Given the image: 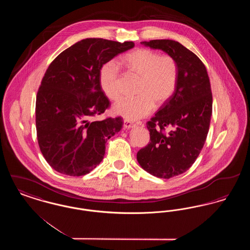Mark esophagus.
Returning a JSON list of instances; mask_svg holds the SVG:
<instances>
[{
  "mask_svg": "<svg viewBox=\"0 0 250 250\" xmlns=\"http://www.w3.org/2000/svg\"><path fill=\"white\" fill-rule=\"evenodd\" d=\"M133 127H135V125H133L131 122H128V121H125L124 122V128L130 129V128H133Z\"/></svg>",
  "mask_w": 250,
  "mask_h": 250,
  "instance_id": "obj_1",
  "label": "esophagus"
}]
</instances>
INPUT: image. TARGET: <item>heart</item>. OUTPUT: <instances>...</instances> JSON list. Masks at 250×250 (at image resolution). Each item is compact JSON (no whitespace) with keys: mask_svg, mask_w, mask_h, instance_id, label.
I'll return each mask as SVG.
<instances>
[{"mask_svg":"<svg viewBox=\"0 0 250 250\" xmlns=\"http://www.w3.org/2000/svg\"><path fill=\"white\" fill-rule=\"evenodd\" d=\"M120 65L139 78L133 99H122L112 107V113L128 121H138L149 115L154 107L163 105L172 95L178 80L176 61L148 48H138L120 60ZM120 75L113 62L106 63L100 71V85L111 101L119 98Z\"/></svg>","mask_w":250,"mask_h":250,"instance_id":"b5f03b06","label":"heart"}]
</instances>
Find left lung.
I'll return each mask as SVG.
<instances>
[{"label": "left lung", "mask_w": 250, "mask_h": 250, "mask_svg": "<svg viewBox=\"0 0 250 250\" xmlns=\"http://www.w3.org/2000/svg\"><path fill=\"white\" fill-rule=\"evenodd\" d=\"M141 43L166 52L178 65L174 93L147 123L150 143L137 154L145 171L169 179L186 172L202 151L212 116L211 84L202 61L177 41L161 39ZM166 129L167 133L164 132Z\"/></svg>", "instance_id": "left-lung-1"}]
</instances>
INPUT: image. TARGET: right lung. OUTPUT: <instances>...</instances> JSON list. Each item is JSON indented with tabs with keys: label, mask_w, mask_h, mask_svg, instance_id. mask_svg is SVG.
<instances>
[{
	"label": "right lung",
	"mask_w": 250,
	"mask_h": 250,
	"mask_svg": "<svg viewBox=\"0 0 250 250\" xmlns=\"http://www.w3.org/2000/svg\"><path fill=\"white\" fill-rule=\"evenodd\" d=\"M134 47L132 41L86 38L49 64L36 95V132L42 155L56 171L82 176L102 161L105 144L121 130L123 122L121 118L89 121L109 106L100 86V70Z\"/></svg>",
	"instance_id": "obj_1"
}]
</instances>
